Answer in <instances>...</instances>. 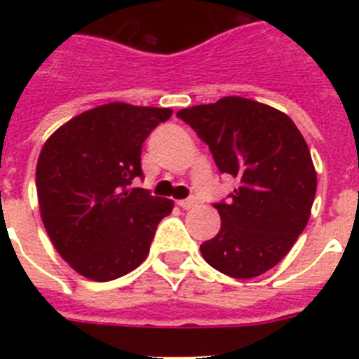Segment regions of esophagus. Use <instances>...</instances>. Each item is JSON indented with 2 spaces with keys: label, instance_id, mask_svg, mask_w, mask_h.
Instances as JSON below:
<instances>
[{
  "label": "esophagus",
  "instance_id": "1",
  "mask_svg": "<svg viewBox=\"0 0 359 359\" xmlns=\"http://www.w3.org/2000/svg\"><path fill=\"white\" fill-rule=\"evenodd\" d=\"M177 205L183 208V210H190V208L196 207L194 199H182V201H177Z\"/></svg>",
  "mask_w": 359,
  "mask_h": 359
}]
</instances>
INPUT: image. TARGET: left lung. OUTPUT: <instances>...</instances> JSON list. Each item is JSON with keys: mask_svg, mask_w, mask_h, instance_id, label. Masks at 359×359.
<instances>
[{"mask_svg": "<svg viewBox=\"0 0 359 359\" xmlns=\"http://www.w3.org/2000/svg\"><path fill=\"white\" fill-rule=\"evenodd\" d=\"M208 144L217 169L237 187L217 203L221 228L203 259L233 278H253L293 248L311 215L316 170L293 120L257 100L223 97L176 113Z\"/></svg>", "mask_w": 359, "mask_h": 359, "instance_id": "8db88e82", "label": "left lung"}]
</instances>
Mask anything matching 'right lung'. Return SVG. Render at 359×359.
I'll return each instance as SVG.
<instances>
[{
  "label": "right lung",
  "mask_w": 359,
  "mask_h": 359,
  "mask_svg": "<svg viewBox=\"0 0 359 359\" xmlns=\"http://www.w3.org/2000/svg\"><path fill=\"white\" fill-rule=\"evenodd\" d=\"M169 107L109 102L73 116L52 133L36 169L43 224L79 275L107 282L145 261L172 199L131 189L142 176V144Z\"/></svg>",
  "instance_id": "right-lung-1"
}]
</instances>
